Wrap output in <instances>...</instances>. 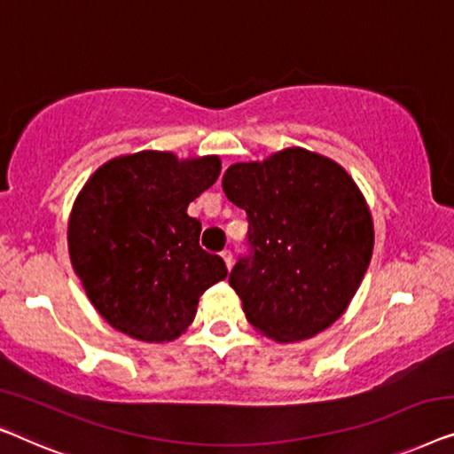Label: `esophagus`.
<instances>
[{
    "instance_id": "1",
    "label": "esophagus",
    "mask_w": 454,
    "mask_h": 454,
    "mask_svg": "<svg viewBox=\"0 0 454 454\" xmlns=\"http://www.w3.org/2000/svg\"><path fill=\"white\" fill-rule=\"evenodd\" d=\"M222 259H224V263H226L228 270H232V263H234V259H232V253H230L228 248H226V251H222Z\"/></svg>"
}]
</instances>
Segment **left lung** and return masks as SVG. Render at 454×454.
Returning a JSON list of instances; mask_svg holds the SVG:
<instances>
[{
    "label": "left lung",
    "instance_id": "left-lung-1",
    "mask_svg": "<svg viewBox=\"0 0 454 454\" xmlns=\"http://www.w3.org/2000/svg\"><path fill=\"white\" fill-rule=\"evenodd\" d=\"M222 189L247 212L251 253L230 273L254 331L310 340L352 302L374 248L368 203L343 166L304 148L236 162Z\"/></svg>",
    "mask_w": 454,
    "mask_h": 454
}]
</instances>
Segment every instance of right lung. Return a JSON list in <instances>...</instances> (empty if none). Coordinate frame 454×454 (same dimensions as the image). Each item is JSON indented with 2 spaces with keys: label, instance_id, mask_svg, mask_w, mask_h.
Instances as JSON below:
<instances>
[{
  "label": "right lung",
  "instance_id": "obj_1",
  "mask_svg": "<svg viewBox=\"0 0 454 454\" xmlns=\"http://www.w3.org/2000/svg\"><path fill=\"white\" fill-rule=\"evenodd\" d=\"M220 170L218 156L144 150L105 162L82 187L67 222L69 259L111 327L148 343L176 340L201 294L228 276L187 214Z\"/></svg>",
  "mask_w": 454,
  "mask_h": 454
}]
</instances>
